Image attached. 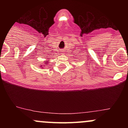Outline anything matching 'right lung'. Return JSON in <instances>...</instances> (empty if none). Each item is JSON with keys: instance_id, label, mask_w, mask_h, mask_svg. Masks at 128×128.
<instances>
[{"instance_id": "add662e5", "label": "right lung", "mask_w": 128, "mask_h": 128, "mask_svg": "<svg viewBox=\"0 0 128 128\" xmlns=\"http://www.w3.org/2000/svg\"><path fill=\"white\" fill-rule=\"evenodd\" d=\"M46 64H48V62H46Z\"/></svg>"}]
</instances>
